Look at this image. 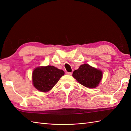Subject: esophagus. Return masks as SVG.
<instances>
[{"label":"esophagus","instance_id":"1","mask_svg":"<svg viewBox=\"0 0 131 131\" xmlns=\"http://www.w3.org/2000/svg\"><path fill=\"white\" fill-rule=\"evenodd\" d=\"M66 74H68V75H71L72 74V72H66Z\"/></svg>","mask_w":131,"mask_h":131}]
</instances>
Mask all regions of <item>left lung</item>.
I'll return each instance as SVG.
<instances>
[{
  "mask_svg": "<svg viewBox=\"0 0 131 131\" xmlns=\"http://www.w3.org/2000/svg\"><path fill=\"white\" fill-rule=\"evenodd\" d=\"M102 76V72L88 64L81 65L73 73V77L78 82L88 88L97 87Z\"/></svg>",
  "mask_w": 131,
  "mask_h": 131,
  "instance_id": "8db88e82",
  "label": "left lung"
}]
</instances>
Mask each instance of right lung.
<instances>
[{"mask_svg":"<svg viewBox=\"0 0 131 131\" xmlns=\"http://www.w3.org/2000/svg\"><path fill=\"white\" fill-rule=\"evenodd\" d=\"M64 74L63 70L54 66L37 67L33 72V84L36 89L41 92H48L56 85L60 78Z\"/></svg>","mask_w":131,"mask_h":131,"instance_id":"right-lung-1","label":"right lung"}]
</instances>
